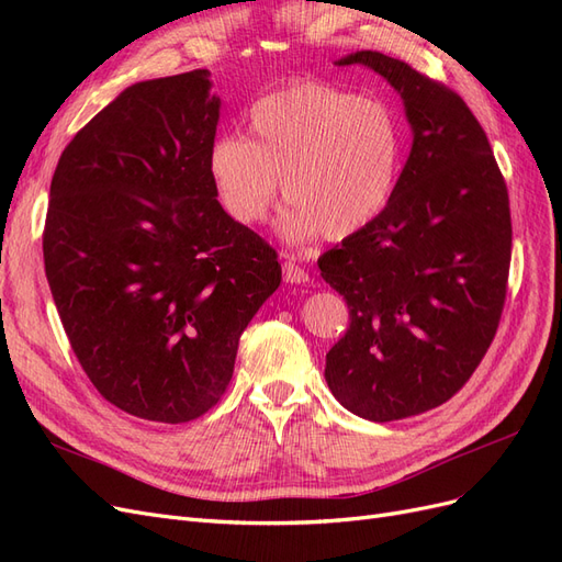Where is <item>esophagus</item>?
Here are the masks:
<instances>
[{
	"mask_svg": "<svg viewBox=\"0 0 562 562\" xmlns=\"http://www.w3.org/2000/svg\"><path fill=\"white\" fill-rule=\"evenodd\" d=\"M283 281H285V283H307V281H310V274H307V271H304L297 262L285 260V262H283Z\"/></svg>",
	"mask_w": 562,
	"mask_h": 562,
	"instance_id": "34e87169",
	"label": "esophagus"
}]
</instances>
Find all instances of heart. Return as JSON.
<instances>
[{
	"label": "heart",
	"instance_id": "b5f03b06",
	"mask_svg": "<svg viewBox=\"0 0 562 562\" xmlns=\"http://www.w3.org/2000/svg\"><path fill=\"white\" fill-rule=\"evenodd\" d=\"M403 159L398 119L384 103L321 81H295L260 98L248 140L213 143L209 171L223 209L239 225L267 215L279 178L291 209L288 239H347L386 209Z\"/></svg>",
	"mask_w": 562,
	"mask_h": 562
}]
</instances>
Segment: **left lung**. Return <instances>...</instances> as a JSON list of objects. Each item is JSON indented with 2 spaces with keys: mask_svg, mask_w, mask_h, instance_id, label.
Here are the masks:
<instances>
[{
  "mask_svg": "<svg viewBox=\"0 0 562 562\" xmlns=\"http://www.w3.org/2000/svg\"><path fill=\"white\" fill-rule=\"evenodd\" d=\"M366 65L394 87L413 149L378 220L318 258L347 300L349 328L326 382L370 422L427 413L462 389L495 339L512 265V211L479 119L446 83L380 50Z\"/></svg>",
  "mask_w": 562,
  "mask_h": 562,
  "instance_id": "8db88e82",
  "label": "left lung"
}]
</instances>
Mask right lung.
<instances>
[{"mask_svg":"<svg viewBox=\"0 0 562 562\" xmlns=\"http://www.w3.org/2000/svg\"><path fill=\"white\" fill-rule=\"evenodd\" d=\"M211 72L138 81L63 149L44 267L100 396L149 422L201 417L239 337L281 283L277 250L220 206L209 171Z\"/></svg>","mask_w":562,"mask_h":562,"instance_id":"add662e5","label":"right lung"}]
</instances>
